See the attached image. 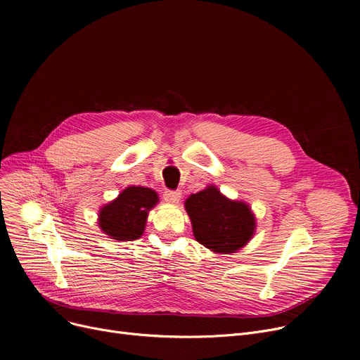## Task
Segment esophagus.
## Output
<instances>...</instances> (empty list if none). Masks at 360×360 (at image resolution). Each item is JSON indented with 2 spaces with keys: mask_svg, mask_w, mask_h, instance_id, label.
Segmentation results:
<instances>
[{
  "mask_svg": "<svg viewBox=\"0 0 360 360\" xmlns=\"http://www.w3.org/2000/svg\"><path fill=\"white\" fill-rule=\"evenodd\" d=\"M163 197L167 202L175 204V202H179V200H181V191H165Z\"/></svg>",
  "mask_w": 360,
  "mask_h": 360,
  "instance_id": "34e87169",
  "label": "esophagus"
}]
</instances>
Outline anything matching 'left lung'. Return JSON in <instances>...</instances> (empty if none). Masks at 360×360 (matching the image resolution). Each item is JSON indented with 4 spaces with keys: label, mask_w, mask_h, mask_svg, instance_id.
Masks as SVG:
<instances>
[{
    "label": "left lung",
    "mask_w": 360,
    "mask_h": 360,
    "mask_svg": "<svg viewBox=\"0 0 360 360\" xmlns=\"http://www.w3.org/2000/svg\"><path fill=\"white\" fill-rule=\"evenodd\" d=\"M185 209L195 239L214 252H235L254 235L255 217L250 207L223 197L214 186L190 195Z\"/></svg>",
    "instance_id": "8db88e82"
}]
</instances>
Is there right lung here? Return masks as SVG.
I'll return each mask as SVG.
<instances>
[{"instance_id":"obj_1","label":"right lung","mask_w":360,"mask_h":360,"mask_svg":"<svg viewBox=\"0 0 360 360\" xmlns=\"http://www.w3.org/2000/svg\"><path fill=\"white\" fill-rule=\"evenodd\" d=\"M159 201L158 194L144 186H128L99 212L101 229L117 240L139 239L151 207Z\"/></svg>"}]
</instances>
